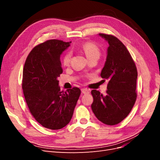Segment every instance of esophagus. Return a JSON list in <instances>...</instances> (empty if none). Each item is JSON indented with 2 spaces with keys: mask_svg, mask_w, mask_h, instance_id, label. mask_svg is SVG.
<instances>
[{
  "mask_svg": "<svg viewBox=\"0 0 160 160\" xmlns=\"http://www.w3.org/2000/svg\"><path fill=\"white\" fill-rule=\"evenodd\" d=\"M81 92L83 93H84V94H87V93H89V91L88 89L83 88V89H81Z\"/></svg>",
  "mask_w": 160,
  "mask_h": 160,
  "instance_id": "obj_1",
  "label": "esophagus"
}]
</instances>
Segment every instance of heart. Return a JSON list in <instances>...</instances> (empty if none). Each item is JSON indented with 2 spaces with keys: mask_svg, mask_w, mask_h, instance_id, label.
Listing matches in <instances>:
<instances>
[{
  "mask_svg": "<svg viewBox=\"0 0 160 160\" xmlns=\"http://www.w3.org/2000/svg\"><path fill=\"white\" fill-rule=\"evenodd\" d=\"M82 50L83 51L86 57H88V59H89L92 57H99L100 55V51L99 47L97 46L93 42H85L82 45ZM71 54V52H67L66 54L64 55L63 58H62V64L65 66L68 65L70 62Z\"/></svg>",
  "mask_w": 160,
  "mask_h": 160,
  "instance_id": "heart-1",
  "label": "heart"
}]
</instances>
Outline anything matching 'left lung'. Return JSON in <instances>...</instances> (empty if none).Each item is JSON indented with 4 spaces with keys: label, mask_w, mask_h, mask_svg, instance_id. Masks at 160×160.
I'll list each match as a JSON object with an SVG mask.
<instances>
[{
    "label": "left lung",
    "mask_w": 160,
    "mask_h": 160,
    "mask_svg": "<svg viewBox=\"0 0 160 160\" xmlns=\"http://www.w3.org/2000/svg\"><path fill=\"white\" fill-rule=\"evenodd\" d=\"M99 35L109 44L101 72L108 84L105 95L95 89L91 91V109L100 122L113 125L127 117L136 101L138 71L129 52L117 37L103 33Z\"/></svg>",
    "instance_id": "obj_1"
}]
</instances>
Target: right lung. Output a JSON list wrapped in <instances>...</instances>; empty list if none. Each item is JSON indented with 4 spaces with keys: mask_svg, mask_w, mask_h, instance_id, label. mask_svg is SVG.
<instances>
[{
    "mask_svg": "<svg viewBox=\"0 0 160 160\" xmlns=\"http://www.w3.org/2000/svg\"><path fill=\"white\" fill-rule=\"evenodd\" d=\"M71 43L51 39L38 45L24 65L22 88L28 108L37 122L50 129L70 122L81 94L78 88L61 91L57 79L62 72L61 55Z\"/></svg>",
    "mask_w": 160,
    "mask_h": 160,
    "instance_id": "1",
    "label": "right lung"
}]
</instances>
